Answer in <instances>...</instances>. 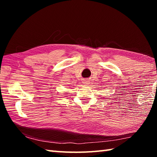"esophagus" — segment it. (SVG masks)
Wrapping results in <instances>:
<instances>
[{
	"label": "esophagus",
	"instance_id": "obj_1",
	"mask_svg": "<svg viewBox=\"0 0 157 157\" xmlns=\"http://www.w3.org/2000/svg\"><path fill=\"white\" fill-rule=\"evenodd\" d=\"M83 84L85 86H86V85H88L89 84V81L87 80V79H85V80L83 81Z\"/></svg>",
	"mask_w": 157,
	"mask_h": 157
}]
</instances>
